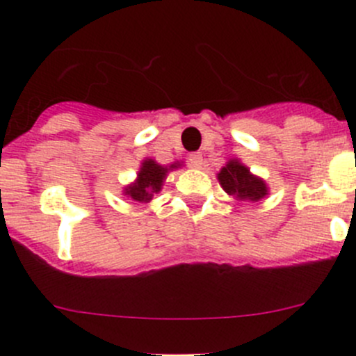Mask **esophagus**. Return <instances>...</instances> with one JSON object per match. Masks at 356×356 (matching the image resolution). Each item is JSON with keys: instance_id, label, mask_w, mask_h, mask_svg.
<instances>
[{"instance_id": "obj_1", "label": "esophagus", "mask_w": 356, "mask_h": 356, "mask_svg": "<svg viewBox=\"0 0 356 356\" xmlns=\"http://www.w3.org/2000/svg\"><path fill=\"white\" fill-rule=\"evenodd\" d=\"M188 160L193 168H201V165H203V156H201L200 153H193V155H189Z\"/></svg>"}]
</instances>
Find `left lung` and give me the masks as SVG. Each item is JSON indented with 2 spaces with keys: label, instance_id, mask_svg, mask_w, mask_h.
I'll use <instances>...</instances> for the list:
<instances>
[{
  "label": "left lung",
  "instance_id": "8db88e82",
  "mask_svg": "<svg viewBox=\"0 0 356 356\" xmlns=\"http://www.w3.org/2000/svg\"><path fill=\"white\" fill-rule=\"evenodd\" d=\"M218 182L227 195L241 201H260L268 195V188L264 179L250 172L246 165L232 158L217 174Z\"/></svg>",
  "mask_w": 356,
  "mask_h": 356
}]
</instances>
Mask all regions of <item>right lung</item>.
<instances>
[{
  "instance_id": "add662e5",
  "label": "right lung",
  "mask_w": 356,
  "mask_h": 356,
  "mask_svg": "<svg viewBox=\"0 0 356 356\" xmlns=\"http://www.w3.org/2000/svg\"><path fill=\"white\" fill-rule=\"evenodd\" d=\"M179 167H181L179 161L177 163H172L170 167H161L155 160L146 158L141 163V168H139L138 179L124 189V195L129 196L131 200L138 201V203H149L153 200V195L160 193L168 170Z\"/></svg>"
}]
</instances>
